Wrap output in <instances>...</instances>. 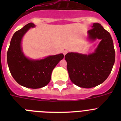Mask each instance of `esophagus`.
I'll return each instance as SVG.
<instances>
[{"instance_id": "esophagus-1", "label": "esophagus", "mask_w": 121, "mask_h": 121, "mask_svg": "<svg viewBox=\"0 0 121 121\" xmlns=\"http://www.w3.org/2000/svg\"><path fill=\"white\" fill-rule=\"evenodd\" d=\"M67 53H68V51H67V50H64V51H63V54H64V56Z\"/></svg>"}]
</instances>
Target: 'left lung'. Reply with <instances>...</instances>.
I'll list each match as a JSON object with an SVG mask.
<instances>
[{
    "label": "left lung",
    "mask_w": 121,
    "mask_h": 121,
    "mask_svg": "<svg viewBox=\"0 0 121 121\" xmlns=\"http://www.w3.org/2000/svg\"><path fill=\"white\" fill-rule=\"evenodd\" d=\"M91 41L100 42L93 53H68L65 56L67 70L71 82L77 86L92 88L107 79L115 60V51L110 34L98 23L93 24L87 32Z\"/></svg>",
    "instance_id": "1"
}]
</instances>
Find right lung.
<instances>
[{"label":"right lung","mask_w":121,"mask_h":121,"mask_svg":"<svg viewBox=\"0 0 121 121\" xmlns=\"http://www.w3.org/2000/svg\"><path fill=\"white\" fill-rule=\"evenodd\" d=\"M34 27V23H29L14 34L7 52V62L11 75L18 84L36 89L48 84L53 69L64 56L61 53L38 60L26 57L21 46L22 38L29 29Z\"/></svg>","instance_id":"right-lung-1"}]
</instances>
